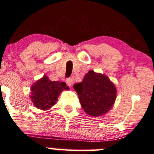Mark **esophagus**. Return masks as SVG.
Segmentation results:
<instances>
[{
	"label": "esophagus",
	"mask_w": 154,
	"mask_h": 154,
	"mask_svg": "<svg viewBox=\"0 0 154 154\" xmlns=\"http://www.w3.org/2000/svg\"><path fill=\"white\" fill-rule=\"evenodd\" d=\"M66 84H67V85H69V86L70 87L71 85H72V83L73 82V80H72V79H70V78H68V79H66Z\"/></svg>",
	"instance_id": "obj_1"
}]
</instances>
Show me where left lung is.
Wrapping results in <instances>:
<instances>
[{"label":"left lung","instance_id":"8db88e82","mask_svg":"<svg viewBox=\"0 0 154 154\" xmlns=\"http://www.w3.org/2000/svg\"><path fill=\"white\" fill-rule=\"evenodd\" d=\"M81 106L88 115L94 117L103 116L115 104L117 89L115 84L106 75L90 70L82 82L75 83Z\"/></svg>","mask_w":154,"mask_h":154}]
</instances>
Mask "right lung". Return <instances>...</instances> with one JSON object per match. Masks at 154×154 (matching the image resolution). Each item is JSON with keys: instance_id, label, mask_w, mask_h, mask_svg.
<instances>
[{"instance_id": "1", "label": "right lung", "mask_w": 154, "mask_h": 154, "mask_svg": "<svg viewBox=\"0 0 154 154\" xmlns=\"http://www.w3.org/2000/svg\"><path fill=\"white\" fill-rule=\"evenodd\" d=\"M69 90L65 82H52L44 75L32 85L30 100L34 106L41 110H48L56 104L60 93Z\"/></svg>"}]
</instances>
